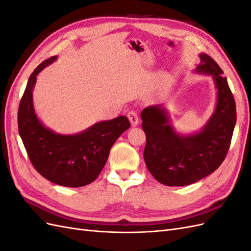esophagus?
Listing matches in <instances>:
<instances>
[{
    "label": "esophagus",
    "mask_w": 251,
    "mask_h": 251,
    "mask_svg": "<svg viewBox=\"0 0 251 251\" xmlns=\"http://www.w3.org/2000/svg\"><path fill=\"white\" fill-rule=\"evenodd\" d=\"M127 118H128V120H130V123H131V125L133 126H137L138 123H139L138 115H137V113H136L135 111H130V112H128L127 113Z\"/></svg>",
    "instance_id": "34e87169"
}]
</instances>
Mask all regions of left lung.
<instances>
[{"label": "left lung", "instance_id": "obj_1", "mask_svg": "<svg viewBox=\"0 0 251 251\" xmlns=\"http://www.w3.org/2000/svg\"><path fill=\"white\" fill-rule=\"evenodd\" d=\"M199 57L196 72L212 75L218 90L215 112L202 131L177 134L162 105H150L141 112L147 136L144 161L153 177L168 186L192 184L214 173L229 150L237 121L235 101L222 69L206 53Z\"/></svg>", "mask_w": 251, "mask_h": 251}]
</instances>
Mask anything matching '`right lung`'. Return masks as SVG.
I'll return each instance as SVG.
<instances>
[{
	"mask_svg": "<svg viewBox=\"0 0 251 251\" xmlns=\"http://www.w3.org/2000/svg\"><path fill=\"white\" fill-rule=\"evenodd\" d=\"M55 59L44 60L30 75L18 112L19 133L30 161L44 178L62 186H85L98 177L114 142L131 124L126 116H119L74 135L56 134L45 126L35 115L32 91L37 74Z\"/></svg>",
	"mask_w": 251,
	"mask_h": 251,
	"instance_id": "1",
	"label": "right lung"
}]
</instances>
